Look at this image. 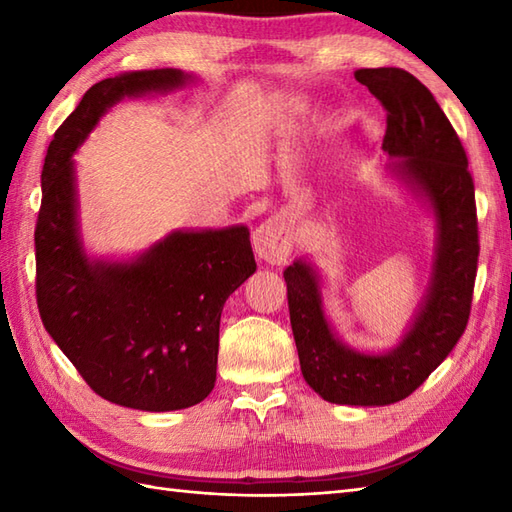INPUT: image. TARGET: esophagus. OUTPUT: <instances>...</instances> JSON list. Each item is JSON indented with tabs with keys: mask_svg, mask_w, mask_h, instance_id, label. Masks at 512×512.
<instances>
[{
	"mask_svg": "<svg viewBox=\"0 0 512 512\" xmlns=\"http://www.w3.org/2000/svg\"><path fill=\"white\" fill-rule=\"evenodd\" d=\"M253 246L259 259L268 264H284L292 250V228L286 217L273 215L257 226L253 233Z\"/></svg>",
	"mask_w": 512,
	"mask_h": 512,
	"instance_id": "34e87169",
	"label": "esophagus"
}]
</instances>
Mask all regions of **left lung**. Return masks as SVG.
I'll list each match as a JSON object with an SVG mask.
<instances>
[{"mask_svg": "<svg viewBox=\"0 0 512 512\" xmlns=\"http://www.w3.org/2000/svg\"><path fill=\"white\" fill-rule=\"evenodd\" d=\"M356 81L387 112L383 147L400 158V173L427 195L438 215L440 244L427 301L394 352L369 356L334 339L308 264L286 268L288 308L301 372L336 405H391L413 394L466 330L480 257L475 184L462 140L427 85L400 68L358 70Z\"/></svg>", "mask_w": 512, "mask_h": 512, "instance_id": "8db88e82", "label": "left lung"}]
</instances>
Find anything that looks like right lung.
Instances as JSON below:
<instances>
[{"label":"right lung","instance_id":"right-lung-1","mask_svg":"<svg viewBox=\"0 0 512 512\" xmlns=\"http://www.w3.org/2000/svg\"><path fill=\"white\" fill-rule=\"evenodd\" d=\"M180 70L99 81L54 132L35 226L43 328L101 398L173 411L211 394L226 299L255 273L244 226L173 233L132 264H92L76 235L72 154L123 96L178 88Z\"/></svg>","mask_w":512,"mask_h":512}]
</instances>
